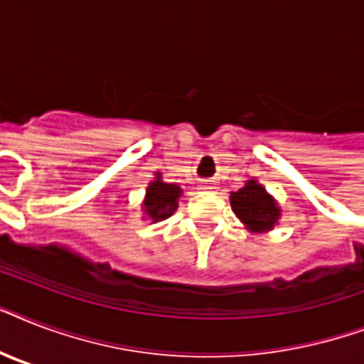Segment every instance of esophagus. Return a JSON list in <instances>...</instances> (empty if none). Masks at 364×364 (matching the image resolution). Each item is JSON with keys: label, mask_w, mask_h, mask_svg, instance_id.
Segmentation results:
<instances>
[{"label": "esophagus", "mask_w": 364, "mask_h": 364, "mask_svg": "<svg viewBox=\"0 0 364 364\" xmlns=\"http://www.w3.org/2000/svg\"><path fill=\"white\" fill-rule=\"evenodd\" d=\"M200 188H202V191H215V183H211V181H204L202 183V185H200Z\"/></svg>", "instance_id": "obj_1"}]
</instances>
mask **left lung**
<instances>
[{"label":"left lung","mask_w":364,"mask_h":364,"mask_svg":"<svg viewBox=\"0 0 364 364\" xmlns=\"http://www.w3.org/2000/svg\"><path fill=\"white\" fill-rule=\"evenodd\" d=\"M230 205L236 217L251 232H268L282 217L276 200L266 193V188L257 183V179H249L245 187L230 193Z\"/></svg>","instance_id":"left-lung-1"}]
</instances>
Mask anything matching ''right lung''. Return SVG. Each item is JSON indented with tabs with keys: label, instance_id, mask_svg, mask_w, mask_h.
Masks as SVG:
<instances>
[{
	"label": "right lung",
	"instance_id": "obj_1",
	"mask_svg": "<svg viewBox=\"0 0 364 364\" xmlns=\"http://www.w3.org/2000/svg\"><path fill=\"white\" fill-rule=\"evenodd\" d=\"M181 194V187H177L173 183L162 181V176L156 171V177H154V181L149 183L145 200H143V211H145V215L153 223L168 219L177 210Z\"/></svg>",
	"mask_w": 364,
	"mask_h": 364
}]
</instances>
